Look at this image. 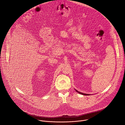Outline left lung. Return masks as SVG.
Returning <instances> with one entry per match:
<instances>
[{
    "instance_id": "1",
    "label": "left lung",
    "mask_w": 125,
    "mask_h": 125,
    "mask_svg": "<svg viewBox=\"0 0 125 125\" xmlns=\"http://www.w3.org/2000/svg\"><path fill=\"white\" fill-rule=\"evenodd\" d=\"M76 91L77 93H79V94H83V95H90V94H85L82 93H81V92H79L77 91V90H76Z\"/></svg>"
}]
</instances>
